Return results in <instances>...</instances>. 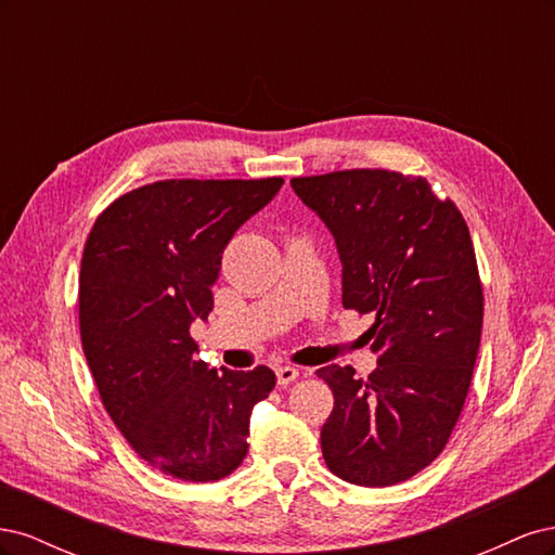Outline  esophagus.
<instances>
[{
  "label": "esophagus",
  "instance_id": "obj_1",
  "mask_svg": "<svg viewBox=\"0 0 555 555\" xmlns=\"http://www.w3.org/2000/svg\"><path fill=\"white\" fill-rule=\"evenodd\" d=\"M275 375H278V384L280 386H289V384H294L298 379V371H296V367H292V365L275 367Z\"/></svg>",
  "mask_w": 555,
  "mask_h": 555
}]
</instances>
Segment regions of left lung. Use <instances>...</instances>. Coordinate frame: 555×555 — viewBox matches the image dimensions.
Wrapping results in <instances>:
<instances>
[{"label":"left lung","mask_w":555,"mask_h":555,"mask_svg":"<svg viewBox=\"0 0 555 555\" xmlns=\"http://www.w3.org/2000/svg\"><path fill=\"white\" fill-rule=\"evenodd\" d=\"M292 188L338 245L343 306L375 317V373L317 371L333 391L324 461L349 483H400L440 456L473 382L483 322L473 238L422 176L351 169L292 178Z\"/></svg>","instance_id":"left-lung-1"}]
</instances>
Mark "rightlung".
Listing matches in <instances>:
<instances>
[{
    "instance_id": "obj_1",
    "label": "right lung",
    "mask_w": 555,
    "mask_h": 555,
    "mask_svg": "<svg viewBox=\"0 0 555 555\" xmlns=\"http://www.w3.org/2000/svg\"><path fill=\"white\" fill-rule=\"evenodd\" d=\"M282 182L157 180L115 198L86 241L82 351L113 424L162 475L217 481L247 456L251 408L275 373L208 367L190 326L212 310L227 243Z\"/></svg>"
}]
</instances>
